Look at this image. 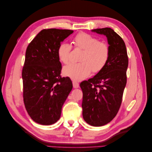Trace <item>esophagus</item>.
Instances as JSON below:
<instances>
[{
    "label": "esophagus",
    "mask_w": 152,
    "mask_h": 152,
    "mask_svg": "<svg viewBox=\"0 0 152 152\" xmlns=\"http://www.w3.org/2000/svg\"><path fill=\"white\" fill-rule=\"evenodd\" d=\"M72 84H73V87H74V88H78V87H79V84L78 83V82H76V81L73 80L72 82Z\"/></svg>",
    "instance_id": "esophagus-1"
}]
</instances>
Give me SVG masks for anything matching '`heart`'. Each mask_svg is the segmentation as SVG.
<instances>
[{
  "mask_svg": "<svg viewBox=\"0 0 152 152\" xmlns=\"http://www.w3.org/2000/svg\"><path fill=\"white\" fill-rule=\"evenodd\" d=\"M73 48L80 49L78 63H71L63 69V74L73 80L79 81L89 77L91 72L98 73L107 65L110 57V47L107 42L98 40L95 37L85 32H80L73 39ZM72 50L70 44H59L57 49L59 60L67 64Z\"/></svg>",
  "mask_w": 152,
  "mask_h": 152,
  "instance_id": "1",
  "label": "heart"
}]
</instances>
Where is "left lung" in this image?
I'll return each mask as SVG.
<instances>
[{"label": "left lung", "instance_id": "1", "mask_svg": "<svg viewBox=\"0 0 152 152\" xmlns=\"http://www.w3.org/2000/svg\"><path fill=\"white\" fill-rule=\"evenodd\" d=\"M92 31L107 37L110 47V57L104 68L80 84L83 93L82 116L89 125L98 127L112 121L121 107L129 60L124 41L113 30L103 28Z\"/></svg>", "mask_w": 152, "mask_h": 152}]
</instances>
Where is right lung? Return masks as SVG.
I'll return each instance as SVG.
<instances>
[{
	"instance_id": "right-lung-1",
	"label": "right lung",
	"mask_w": 152,
	"mask_h": 152,
	"mask_svg": "<svg viewBox=\"0 0 152 152\" xmlns=\"http://www.w3.org/2000/svg\"><path fill=\"white\" fill-rule=\"evenodd\" d=\"M73 32L71 30L44 29L26 50L22 70L25 107L31 118L41 125H51L61 116V108L72 89L68 77H61L57 49Z\"/></svg>"
}]
</instances>
